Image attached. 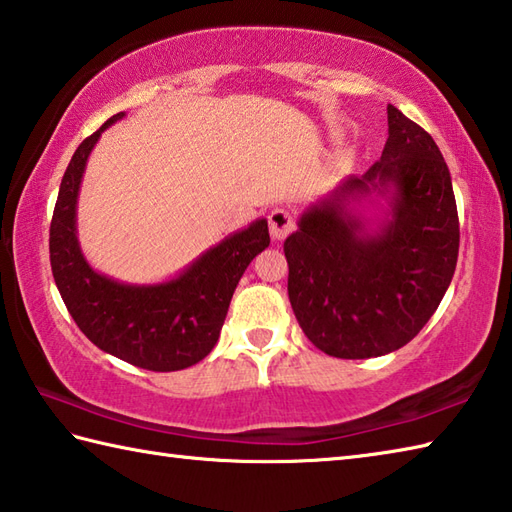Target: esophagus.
Listing matches in <instances>:
<instances>
[{"label":"esophagus","mask_w":512,"mask_h":512,"mask_svg":"<svg viewBox=\"0 0 512 512\" xmlns=\"http://www.w3.org/2000/svg\"><path fill=\"white\" fill-rule=\"evenodd\" d=\"M296 221L287 210H274L269 214V234L274 241H285V238L294 232Z\"/></svg>","instance_id":"1"}]
</instances>
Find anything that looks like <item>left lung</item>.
Returning a JSON list of instances; mask_svg holds the SVG:
<instances>
[{
	"label": "left lung",
	"instance_id": "obj_1",
	"mask_svg": "<svg viewBox=\"0 0 512 512\" xmlns=\"http://www.w3.org/2000/svg\"><path fill=\"white\" fill-rule=\"evenodd\" d=\"M387 114L380 161L309 203L285 241L291 309L333 358H378L411 342L457 265L460 221L444 156L398 108ZM364 202L381 214L364 217Z\"/></svg>",
	"mask_w": 512,
	"mask_h": 512
}]
</instances>
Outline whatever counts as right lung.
Wrapping results in <instances>:
<instances>
[{
  "mask_svg": "<svg viewBox=\"0 0 512 512\" xmlns=\"http://www.w3.org/2000/svg\"><path fill=\"white\" fill-rule=\"evenodd\" d=\"M123 117L114 114L72 154L50 223L52 276L77 327L101 351L141 369L181 371L218 342L238 280L269 247L267 218L225 236L163 283H121L92 269L77 236L79 187L101 134Z\"/></svg>",
  "mask_w": 512,
  "mask_h": 512,
  "instance_id": "add662e5",
  "label": "right lung"
}]
</instances>
